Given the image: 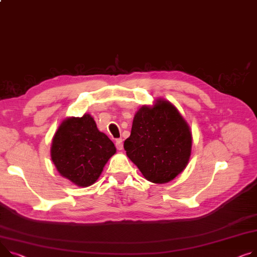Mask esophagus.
<instances>
[{
	"label": "esophagus",
	"mask_w": 257,
	"mask_h": 257,
	"mask_svg": "<svg viewBox=\"0 0 257 257\" xmlns=\"http://www.w3.org/2000/svg\"><path fill=\"white\" fill-rule=\"evenodd\" d=\"M115 147H116V149L118 151H121L123 149V141H122V139H118V140L115 141Z\"/></svg>",
	"instance_id": "1"
}]
</instances>
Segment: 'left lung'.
Returning <instances> with one entry per match:
<instances>
[{"label": "left lung", "mask_w": 257, "mask_h": 257, "mask_svg": "<svg viewBox=\"0 0 257 257\" xmlns=\"http://www.w3.org/2000/svg\"><path fill=\"white\" fill-rule=\"evenodd\" d=\"M191 147L189 126L176 106L163 99L153 107L139 109L124 143L128 158L148 181L156 184L172 181L183 172Z\"/></svg>", "instance_id": "left-lung-1"}]
</instances>
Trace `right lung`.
I'll list each match as a JSON object with an SVG mask.
<instances>
[{
	"mask_svg": "<svg viewBox=\"0 0 257 257\" xmlns=\"http://www.w3.org/2000/svg\"><path fill=\"white\" fill-rule=\"evenodd\" d=\"M115 152L107 135L98 130L89 113H84L64 119L53 139L50 156L62 177L76 186L88 187L98 180Z\"/></svg>",
	"mask_w": 257,
	"mask_h": 257,
	"instance_id": "add662e5",
	"label": "right lung"
}]
</instances>
